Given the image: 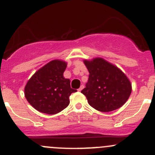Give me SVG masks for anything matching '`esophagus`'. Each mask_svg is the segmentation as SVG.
Here are the masks:
<instances>
[{
    "mask_svg": "<svg viewBox=\"0 0 155 155\" xmlns=\"http://www.w3.org/2000/svg\"><path fill=\"white\" fill-rule=\"evenodd\" d=\"M83 88H84V85H81V86H80V88H79V89H78V91H82V89H83Z\"/></svg>",
    "mask_w": 155,
    "mask_h": 155,
    "instance_id": "esophagus-1",
    "label": "esophagus"
}]
</instances>
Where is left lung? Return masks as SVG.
<instances>
[{
  "instance_id": "obj_1",
  "label": "left lung",
  "mask_w": 155,
  "mask_h": 155,
  "mask_svg": "<svg viewBox=\"0 0 155 155\" xmlns=\"http://www.w3.org/2000/svg\"><path fill=\"white\" fill-rule=\"evenodd\" d=\"M84 63L89 76L81 92L90 106L101 112H110L122 107L132 91V85L127 76L102 58Z\"/></svg>"
}]
</instances>
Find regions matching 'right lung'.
I'll return each instance as SVG.
<instances>
[{"instance_id": "add662e5", "label": "right lung", "mask_w": 155, "mask_h": 155, "mask_svg": "<svg viewBox=\"0 0 155 155\" xmlns=\"http://www.w3.org/2000/svg\"><path fill=\"white\" fill-rule=\"evenodd\" d=\"M64 61L54 60L38 70L25 87L28 103L39 112L56 114L70 104V96L77 90L70 87V80L64 77Z\"/></svg>"}]
</instances>
